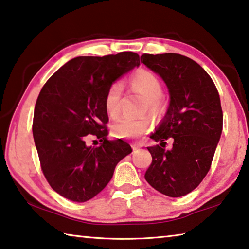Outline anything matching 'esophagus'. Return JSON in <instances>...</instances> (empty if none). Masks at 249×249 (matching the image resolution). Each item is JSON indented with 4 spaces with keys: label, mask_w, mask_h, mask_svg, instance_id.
Returning <instances> with one entry per match:
<instances>
[{
    "label": "esophagus",
    "mask_w": 249,
    "mask_h": 249,
    "mask_svg": "<svg viewBox=\"0 0 249 249\" xmlns=\"http://www.w3.org/2000/svg\"><path fill=\"white\" fill-rule=\"evenodd\" d=\"M132 147H133V151H136V149H139L142 147V144L140 143H133L132 144Z\"/></svg>",
    "instance_id": "esophagus-1"
}]
</instances>
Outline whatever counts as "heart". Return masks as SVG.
I'll return each instance as SVG.
<instances>
[{
	"mask_svg": "<svg viewBox=\"0 0 249 249\" xmlns=\"http://www.w3.org/2000/svg\"><path fill=\"white\" fill-rule=\"evenodd\" d=\"M131 89L141 94L146 100L144 109L147 108L154 115L161 108L160 96L163 95V85L159 76L152 71L140 70L129 78ZM123 85L121 82H114L108 86L104 98V108L112 120L118 117L121 112V97ZM152 122L147 116L121 117L112 125V134L117 139H134L143 135L151 127Z\"/></svg>",
	"mask_w": 249,
	"mask_h": 249,
	"instance_id": "b5f03b06",
	"label": "heart"
}]
</instances>
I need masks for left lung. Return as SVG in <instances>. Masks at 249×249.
<instances>
[{"instance_id":"1","label":"left lung","mask_w":249,"mask_h":249,"mask_svg":"<svg viewBox=\"0 0 249 249\" xmlns=\"http://www.w3.org/2000/svg\"><path fill=\"white\" fill-rule=\"evenodd\" d=\"M166 83L171 103L151 139L160 145L147 147L152 164L145 179L169 197L188 194L202 183L212 166L223 129L218 90L202 66L176 53L143 54L141 61ZM173 147L165 150L166 140Z\"/></svg>"}]
</instances>
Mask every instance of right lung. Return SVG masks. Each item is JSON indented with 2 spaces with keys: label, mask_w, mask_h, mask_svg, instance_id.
I'll return each instance as SVG.
<instances>
[{
  "label": "right lung",
  "mask_w": 249,
  "mask_h": 249,
  "mask_svg": "<svg viewBox=\"0 0 249 249\" xmlns=\"http://www.w3.org/2000/svg\"><path fill=\"white\" fill-rule=\"evenodd\" d=\"M140 65L139 54L78 56L57 70L43 86L34 108L33 137L47 183L57 194L77 203L104 189L118 161L132 152L122 140L107 141L106 90ZM90 136L100 145H86Z\"/></svg>",
  "instance_id": "1"
}]
</instances>
